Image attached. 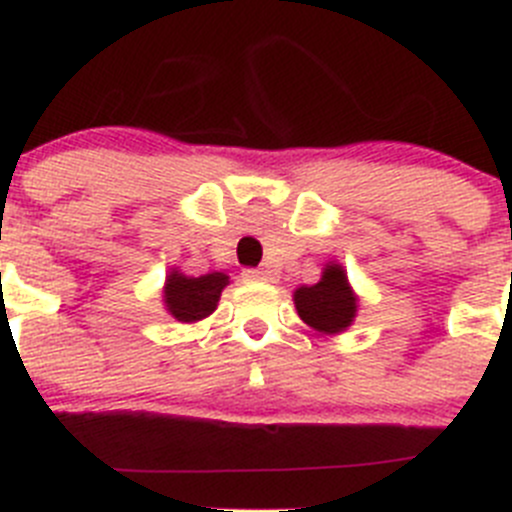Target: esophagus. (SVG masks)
<instances>
[{
  "mask_svg": "<svg viewBox=\"0 0 512 512\" xmlns=\"http://www.w3.org/2000/svg\"><path fill=\"white\" fill-rule=\"evenodd\" d=\"M242 278L247 280V283H265L267 278H270V275H267V270H245L242 272Z\"/></svg>",
  "mask_w": 512,
  "mask_h": 512,
  "instance_id": "esophagus-1",
  "label": "esophagus"
}]
</instances>
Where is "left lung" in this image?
Returning a JSON list of instances; mask_svg holds the SVG:
<instances>
[{
    "mask_svg": "<svg viewBox=\"0 0 512 512\" xmlns=\"http://www.w3.org/2000/svg\"><path fill=\"white\" fill-rule=\"evenodd\" d=\"M300 321L321 336H338L356 321L358 295L353 293L341 262H326L321 280L315 285H300L293 293Z\"/></svg>",
    "mask_w": 512,
    "mask_h": 512,
    "instance_id": "1",
    "label": "left lung"
}]
</instances>
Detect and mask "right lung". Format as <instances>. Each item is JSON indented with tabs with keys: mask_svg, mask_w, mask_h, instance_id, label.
Instances as JSON below:
<instances>
[{
	"mask_svg": "<svg viewBox=\"0 0 512 512\" xmlns=\"http://www.w3.org/2000/svg\"><path fill=\"white\" fill-rule=\"evenodd\" d=\"M227 285L229 275L224 272H207L199 278H189L179 267H171L161 298H164V308L171 318H176L179 323H197L217 310L222 290Z\"/></svg>",
	"mask_w": 512,
	"mask_h": 512,
	"instance_id": "add662e5",
	"label": "right lung"
}]
</instances>
